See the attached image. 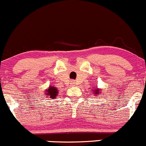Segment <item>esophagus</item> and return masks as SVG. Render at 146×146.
Masks as SVG:
<instances>
[{
    "label": "esophagus",
    "instance_id": "1",
    "mask_svg": "<svg viewBox=\"0 0 146 146\" xmlns=\"http://www.w3.org/2000/svg\"><path fill=\"white\" fill-rule=\"evenodd\" d=\"M72 84H74V82H72Z\"/></svg>",
    "mask_w": 146,
    "mask_h": 146
}]
</instances>
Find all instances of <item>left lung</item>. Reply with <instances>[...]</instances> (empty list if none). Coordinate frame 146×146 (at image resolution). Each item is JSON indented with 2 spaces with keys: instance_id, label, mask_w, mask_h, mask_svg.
Returning <instances> with one entry per match:
<instances>
[{
  "instance_id": "1",
  "label": "left lung",
  "mask_w": 146,
  "mask_h": 146,
  "mask_svg": "<svg viewBox=\"0 0 146 146\" xmlns=\"http://www.w3.org/2000/svg\"><path fill=\"white\" fill-rule=\"evenodd\" d=\"M93 92H94V94L95 96H99V95H100V92H101V90L99 89L97 86H96L95 88L93 89Z\"/></svg>"
}]
</instances>
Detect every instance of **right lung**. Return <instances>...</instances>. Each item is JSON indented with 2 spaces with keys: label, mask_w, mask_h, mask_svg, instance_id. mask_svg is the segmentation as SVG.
I'll list each match as a JSON object with an SVG mask.
<instances>
[{
  "label": "right lung",
  "mask_w": 146,
  "mask_h": 146,
  "mask_svg": "<svg viewBox=\"0 0 146 146\" xmlns=\"http://www.w3.org/2000/svg\"><path fill=\"white\" fill-rule=\"evenodd\" d=\"M58 94V91L55 87L52 86H50L48 88L45 90L44 92V96H46V98H55L57 97Z\"/></svg>",
  "instance_id": "obj_1"
}]
</instances>
